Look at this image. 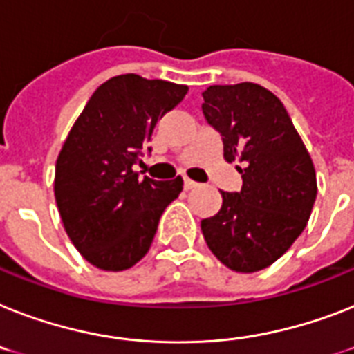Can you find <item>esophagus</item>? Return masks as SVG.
Masks as SVG:
<instances>
[{
  "instance_id": "1",
  "label": "esophagus",
  "mask_w": 354,
  "mask_h": 354,
  "mask_svg": "<svg viewBox=\"0 0 354 354\" xmlns=\"http://www.w3.org/2000/svg\"><path fill=\"white\" fill-rule=\"evenodd\" d=\"M183 187H185L187 191H191V189H196L198 183L192 182V180H189V178H183Z\"/></svg>"
}]
</instances>
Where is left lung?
<instances>
[{
    "label": "left lung",
    "instance_id": "1",
    "mask_svg": "<svg viewBox=\"0 0 354 354\" xmlns=\"http://www.w3.org/2000/svg\"><path fill=\"white\" fill-rule=\"evenodd\" d=\"M203 116L220 132L223 158L242 163L240 192L222 191V209L202 220L212 254L236 272L278 260L306 229L317 172L283 103L257 83L212 85Z\"/></svg>",
    "mask_w": 354,
    "mask_h": 354
}]
</instances>
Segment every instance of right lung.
Returning <instances> with one entry per match:
<instances>
[{"label":"right lung","instance_id":"add662e5","mask_svg":"<svg viewBox=\"0 0 354 354\" xmlns=\"http://www.w3.org/2000/svg\"><path fill=\"white\" fill-rule=\"evenodd\" d=\"M187 85L122 74L94 91L56 162L54 196L68 238L103 271H125L151 249L182 176L140 180L134 165L158 120L176 107Z\"/></svg>","mask_w":354,"mask_h":354}]
</instances>
